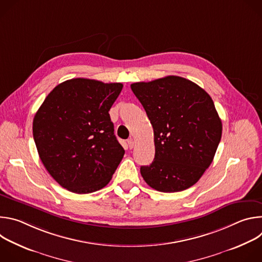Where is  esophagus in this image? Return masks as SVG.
Wrapping results in <instances>:
<instances>
[{
  "label": "esophagus",
  "instance_id": "1",
  "mask_svg": "<svg viewBox=\"0 0 262 262\" xmlns=\"http://www.w3.org/2000/svg\"><path fill=\"white\" fill-rule=\"evenodd\" d=\"M127 144H128V147L132 149V148H134V145H135V142H134V140H133V138H129L128 140H127Z\"/></svg>",
  "mask_w": 262,
  "mask_h": 262
}]
</instances>
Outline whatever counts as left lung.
<instances>
[{
  "label": "left lung",
  "mask_w": 262,
  "mask_h": 262,
  "mask_svg": "<svg viewBox=\"0 0 262 262\" xmlns=\"http://www.w3.org/2000/svg\"><path fill=\"white\" fill-rule=\"evenodd\" d=\"M154 127L156 156L140 171L152 189L174 193L194 185L210 166L222 121L208 93L181 77L130 85Z\"/></svg>",
  "instance_id": "1"
}]
</instances>
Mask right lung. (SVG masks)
<instances>
[{"label": "right lung", "instance_id": "add662e5", "mask_svg": "<svg viewBox=\"0 0 262 262\" xmlns=\"http://www.w3.org/2000/svg\"><path fill=\"white\" fill-rule=\"evenodd\" d=\"M121 83L71 79L56 86L33 120L39 158L64 189L89 194L105 186L124 149L114 135L108 111Z\"/></svg>", "mask_w": 262, "mask_h": 262}]
</instances>
